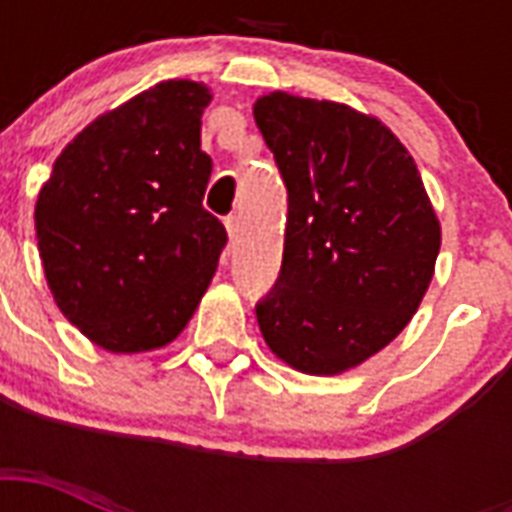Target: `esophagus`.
Here are the masks:
<instances>
[{
  "instance_id": "34e87169",
  "label": "esophagus",
  "mask_w": 512,
  "mask_h": 512,
  "mask_svg": "<svg viewBox=\"0 0 512 512\" xmlns=\"http://www.w3.org/2000/svg\"><path fill=\"white\" fill-rule=\"evenodd\" d=\"M225 231H228V239H231V244H236V239H239V220L236 217H225Z\"/></svg>"
}]
</instances>
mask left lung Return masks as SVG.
<instances>
[{
    "label": "left lung",
    "mask_w": 512,
    "mask_h": 512,
    "mask_svg": "<svg viewBox=\"0 0 512 512\" xmlns=\"http://www.w3.org/2000/svg\"><path fill=\"white\" fill-rule=\"evenodd\" d=\"M252 111L289 193L281 273L257 324L297 372H348L420 308L441 249L436 209L377 116L279 90Z\"/></svg>",
    "instance_id": "left-lung-1"
}]
</instances>
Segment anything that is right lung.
<instances>
[{"label": "right lung", "mask_w": 512, "mask_h": 512, "mask_svg": "<svg viewBox=\"0 0 512 512\" xmlns=\"http://www.w3.org/2000/svg\"><path fill=\"white\" fill-rule=\"evenodd\" d=\"M209 87L167 79L90 122L52 164L34 209L60 313L111 353L170 345L199 308L228 233L201 207Z\"/></svg>", "instance_id": "obj_1"}]
</instances>
